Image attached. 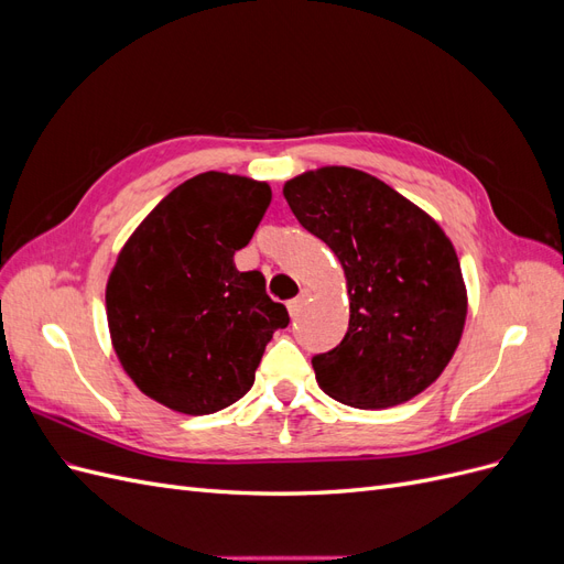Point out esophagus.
I'll list each match as a JSON object with an SVG mask.
<instances>
[{
    "instance_id": "obj_1",
    "label": "esophagus",
    "mask_w": 564,
    "mask_h": 564,
    "mask_svg": "<svg viewBox=\"0 0 564 564\" xmlns=\"http://www.w3.org/2000/svg\"><path fill=\"white\" fill-rule=\"evenodd\" d=\"M305 299H308V294H301V296H296V299L289 301V303H286V311H289V315L296 317V315L301 313L303 305H305Z\"/></svg>"
}]
</instances>
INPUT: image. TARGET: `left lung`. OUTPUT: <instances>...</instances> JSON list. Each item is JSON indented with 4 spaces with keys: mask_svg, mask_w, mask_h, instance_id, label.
<instances>
[{
    "mask_svg": "<svg viewBox=\"0 0 564 564\" xmlns=\"http://www.w3.org/2000/svg\"><path fill=\"white\" fill-rule=\"evenodd\" d=\"M282 193L299 224L334 251L348 286V332L313 357L319 388L357 409L416 398L445 371L466 324L449 237L414 202L350 166L305 172Z\"/></svg>",
    "mask_w": 564,
    "mask_h": 564,
    "instance_id": "obj_1",
    "label": "left lung"
}]
</instances>
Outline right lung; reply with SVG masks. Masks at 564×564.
I'll list each match as a JSON object with an SVG mask.
<instances>
[{
    "label": "right lung",
    "instance_id": "add662e5",
    "mask_svg": "<svg viewBox=\"0 0 564 564\" xmlns=\"http://www.w3.org/2000/svg\"><path fill=\"white\" fill-rule=\"evenodd\" d=\"M270 185L204 172L174 187L119 251L106 313L119 365L141 392L181 414H214L253 386L268 340L289 315L259 270L232 256L249 245Z\"/></svg>",
    "mask_w": 564,
    "mask_h": 564
}]
</instances>
